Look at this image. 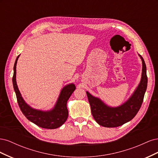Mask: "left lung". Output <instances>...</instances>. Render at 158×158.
<instances>
[{
	"label": "left lung",
	"instance_id": "8db88e82",
	"mask_svg": "<svg viewBox=\"0 0 158 158\" xmlns=\"http://www.w3.org/2000/svg\"><path fill=\"white\" fill-rule=\"evenodd\" d=\"M138 55L142 61L140 82L131 98L121 106L109 107L100 99L86 92L93 117L99 125L109 128L121 126L132 120L140 109L147 88L148 78L145 62L141 55Z\"/></svg>",
	"mask_w": 158,
	"mask_h": 158
}]
</instances>
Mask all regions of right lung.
I'll use <instances>...</instances> for the list:
<instances>
[{"instance_id": "add662e5", "label": "right lung", "mask_w": 158, "mask_h": 158, "mask_svg": "<svg viewBox=\"0 0 158 158\" xmlns=\"http://www.w3.org/2000/svg\"><path fill=\"white\" fill-rule=\"evenodd\" d=\"M19 56L20 55L17 56L14 66L12 82L18 106L22 113L28 120L40 127L47 129H55L60 127L63 125L68 118L69 111L66 103L70 95L76 89L75 85L72 83L66 85L62 89L54 108L50 111H44L31 107L25 102L22 97L16 83V64Z\"/></svg>"}]
</instances>
